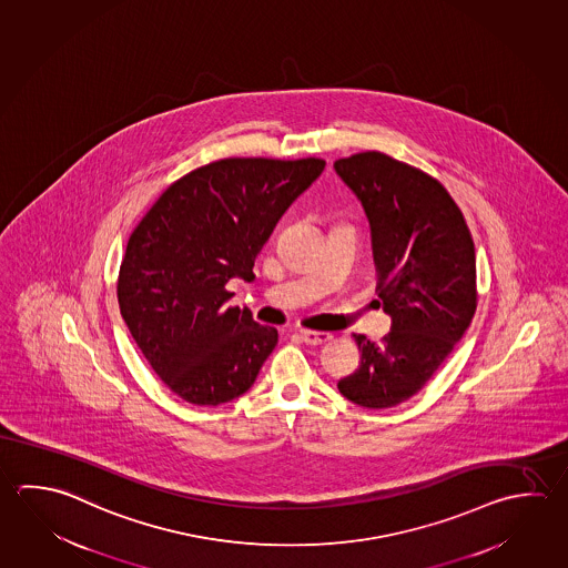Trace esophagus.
<instances>
[{
	"label": "esophagus",
	"mask_w": 568,
	"mask_h": 568,
	"mask_svg": "<svg viewBox=\"0 0 568 568\" xmlns=\"http://www.w3.org/2000/svg\"><path fill=\"white\" fill-rule=\"evenodd\" d=\"M300 338H302V342H306L308 346H321V344H326V342L332 341V336L328 332L314 331H300Z\"/></svg>",
	"instance_id": "obj_1"
}]
</instances>
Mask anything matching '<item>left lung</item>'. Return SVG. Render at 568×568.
<instances>
[{"label":"left lung","instance_id":"obj_1","mask_svg":"<svg viewBox=\"0 0 568 568\" xmlns=\"http://www.w3.org/2000/svg\"><path fill=\"white\" fill-rule=\"evenodd\" d=\"M334 170L368 217L378 298L393 318L381 344L354 334L361 366L338 390L364 408H393L430 381L470 326L475 244L443 184L413 165L362 152Z\"/></svg>","mask_w":568,"mask_h":568}]
</instances>
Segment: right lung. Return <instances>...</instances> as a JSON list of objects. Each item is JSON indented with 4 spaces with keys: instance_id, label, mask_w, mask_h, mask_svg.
<instances>
[{
    "instance_id": "obj_1",
    "label": "right lung",
    "mask_w": 568,
    "mask_h": 568,
    "mask_svg": "<svg viewBox=\"0 0 568 568\" xmlns=\"http://www.w3.org/2000/svg\"><path fill=\"white\" fill-rule=\"evenodd\" d=\"M324 165L318 158L212 162L168 187L135 226L120 266V312L145 361L182 400H234L276 348V328L224 306L227 282L256 278L260 250Z\"/></svg>"
}]
</instances>
